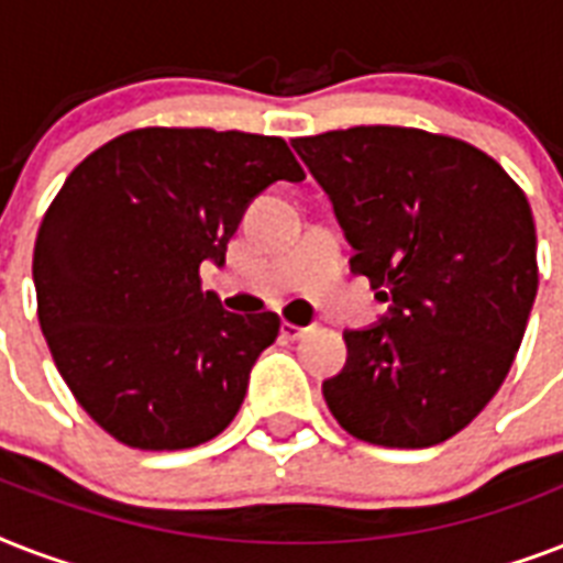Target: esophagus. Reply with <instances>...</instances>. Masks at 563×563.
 Returning <instances> with one entry per match:
<instances>
[{
    "label": "esophagus",
    "instance_id": "34e87169",
    "mask_svg": "<svg viewBox=\"0 0 563 563\" xmlns=\"http://www.w3.org/2000/svg\"><path fill=\"white\" fill-rule=\"evenodd\" d=\"M307 333H309L307 327L289 324V321H286V324L280 327V335H283V339H286V342H298V339H303V335H307Z\"/></svg>",
    "mask_w": 563,
    "mask_h": 563
}]
</instances>
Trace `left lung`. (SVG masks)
<instances>
[{
    "instance_id": "left-lung-1",
    "label": "left lung",
    "mask_w": 563,
    "mask_h": 563,
    "mask_svg": "<svg viewBox=\"0 0 563 563\" xmlns=\"http://www.w3.org/2000/svg\"><path fill=\"white\" fill-rule=\"evenodd\" d=\"M291 145L333 201L353 274L388 303L379 324L344 333L327 406L368 444H441L488 406L523 342L538 295L532 207L455 136L360 125Z\"/></svg>"
}]
</instances>
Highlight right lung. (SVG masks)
I'll use <instances>...</instances> for the list:
<instances>
[{
	"label": "right lung",
	"instance_id": "1",
	"mask_svg": "<svg viewBox=\"0 0 563 563\" xmlns=\"http://www.w3.org/2000/svg\"><path fill=\"white\" fill-rule=\"evenodd\" d=\"M280 136L136 128L84 157L34 242L40 330L104 432L187 450L228 429L274 312L236 316L201 289L242 212L274 180H303Z\"/></svg>",
	"mask_w": 563,
	"mask_h": 563
}]
</instances>
